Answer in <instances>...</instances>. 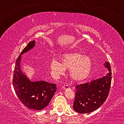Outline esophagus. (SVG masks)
Returning a JSON list of instances; mask_svg holds the SVG:
<instances>
[{"mask_svg": "<svg viewBox=\"0 0 124 124\" xmlns=\"http://www.w3.org/2000/svg\"><path fill=\"white\" fill-rule=\"evenodd\" d=\"M63 89L64 90H68V89H70V87H69V86L68 85H64V86H63Z\"/></svg>", "mask_w": 124, "mask_h": 124, "instance_id": "obj_1", "label": "esophagus"}]
</instances>
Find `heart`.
<instances>
[{
	"label": "heart",
	"instance_id": "obj_1",
	"mask_svg": "<svg viewBox=\"0 0 124 124\" xmlns=\"http://www.w3.org/2000/svg\"><path fill=\"white\" fill-rule=\"evenodd\" d=\"M60 62L52 60L50 70L54 75L58 77L64 74L69 70V75L74 81H80L89 76L92 68V61L89 56L83 55L79 52H71L62 54Z\"/></svg>",
	"mask_w": 124,
	"mask_h": 124
}]
</instances>
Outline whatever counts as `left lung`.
<instances>
[{
	"label": "left lung",
	"mask_w": 124,
	"mask_h": 124,
	"mask_svg": "<svg viewBox=\"0 0 124 124\" xmlns=\"http://www.w3.org/2000/svg\"><path fill=\"white\" fill-rule=\"evenodd\" d=\"M104 66L109 70L105 76L94 79L90 83L77 85L73 109L79 113H89L100 107L106 101L109 92L112 73L109 63Z\"/></svg>",
	"instance_id": "1"
}]
</instances>
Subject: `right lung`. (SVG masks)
<instances>
[{"instance_id":"add662e5","label":"right lung","mask_w":124,"mask_h":124,"mask_svg":"<svg viewBox=\"0 0 124 124\" xmlns=\"http://www.w3.org/2000/svg\"><path fill=\"white\" fill-rule=\"evenodd\" d=\"M35 40L31 41L22 50L16 60L12 84L16 95L23 104L29 109L40 110L46 107L57 90L55 84L46 81H31L21 67L22 54L35 46Z\"/></svg>"}]
</instances>
